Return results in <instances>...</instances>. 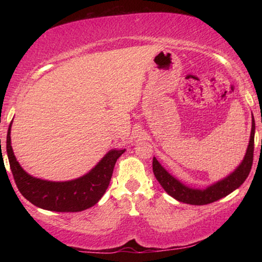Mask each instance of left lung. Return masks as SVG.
<instances>
[{"mask_svg":"<svg viewBox=\"0 0 262 262\" xmlns=\"http://www.w3.org/2000/svg\"><path fill=\"white\" fill-rule=\"evenodd\" d=\"M254 132H255V122L254 119L252 120V130L251 139L248 143V148L245 155V158L242 162L241 165L233 173L230 174L228 178L219 181L210 187L206 189H193L186 187L180 181L173 178L168 172L158 163L156 158L152 159V171L158 180V183L162 185V187L165 189V192L174 198L176 200L180 202L188 203V205L202 206L208 203L215 202L220 199L227 196L230 193H232L234 189H237L250 174V171L253 164V152H254Z\"/></svg>","mask_w":262,"mask_h":262,"instance_id":"8db88e82","label":"left lung"}]
</instances>
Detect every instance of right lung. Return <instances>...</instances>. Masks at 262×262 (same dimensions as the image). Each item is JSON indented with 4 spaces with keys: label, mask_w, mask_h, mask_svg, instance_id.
I'll list each match as a JSON object with an SVG mask.
<instances>
[{
    "label": "right lung",
    "mask_w": 262,
    "mask_h": 262,
    "mask_svg": "<svg viewBox=\"0 0 262 262\" xmlns=\"http://www.w3.org/2000/svg\"><path fill=\"white\" fill-rule=\"evenodd\" d=\"M11 123L7 134V152L15 183L32 205L52 211L75 212L95 206L107 189L117 159L125 152L112 150L88 174L72 181L54 183L33 178L20 167L11 148Z\"/></svg>",
    "instance_id": "right-lung-1"
}]
</instances>
